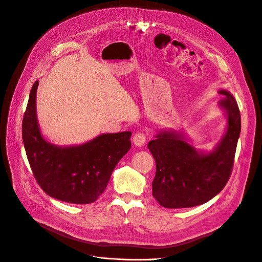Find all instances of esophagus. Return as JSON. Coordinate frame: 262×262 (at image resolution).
Returning a JSON list of instances; mask_svg holds the SVG:
<instances>
[{"label":"esophagus","instance_id":"obj_1","mask_svg":"<svg viewBox=\"0 0 262 262\" xmlns=\"http://www.w3.org/2000/svg\"><path fill=\"white\" fill-rule=\"evenodd\" d=\"M146 141V134L144 130H138L134 137H133V142L137 146H142Z\"/></svg>","mask_w":262,"mask_h":262}]
</instances>
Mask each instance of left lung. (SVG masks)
<instances>
[{"instance_id": "1", "label": "left lung", "mask_w": 262, "mask_h": 262, "mask_svg": "<svg viewBox=\"0 0 262 262\" xmlns=\"http://www.w3.org/2000/svg\"><path fill=\"white\" fill-rule=\"evenodd\" d=\"M219 102L228 113V130L215 151L198 154L181 135L162 133L148 142L156 161L152 196L166 208H183L203 204L214 198L228 183L234 166L241 129L238 104L234 97L220 91Z\"/></svg>"}]
</instances>
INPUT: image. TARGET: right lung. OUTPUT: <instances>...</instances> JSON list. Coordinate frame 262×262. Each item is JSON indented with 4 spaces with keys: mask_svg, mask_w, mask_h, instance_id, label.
Returning <instances> with one entry per match:
<instances>
[{
    "mask_svg": "<svg viewBox=\"0 0 262 262\" xmlns=\"http://www.w3.org/2000/svg\"><path fill=\"white\" fill-rule=\"evenodd\" d=\"M39 82L30 91L22 136L33 177L45 193L58 200L89 204L105 190L112 172L130 148V132L101 135L80 146L58 147L40 134L36 115Z\"/></svg>",
    "mask_w": 262,
    "mask_h": 262,
    "instance_id": "obj_1",
    "label": "right lung"
}]
</instances>
